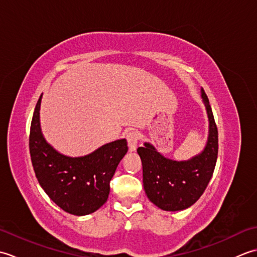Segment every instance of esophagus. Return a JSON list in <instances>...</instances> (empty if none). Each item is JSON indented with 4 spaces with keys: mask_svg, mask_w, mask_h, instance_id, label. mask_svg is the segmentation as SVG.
<instances>
[{
    "mask_svg": "<svg viewBox=\"0 0 257 257\" xmlns=\"http://www.w3.org/2000/svg\"><path fill=\"white\" fill-rule=\"evenodd\" d=\"M127 141L129 146V151H136L139 143V136L137 132H130L127 134Z\"/></svg>",
    "mask_w": 257,
    "mask_h": 257,
    "instance_id": "34e87169",
    "label": "esophagus"
}]
</instances>
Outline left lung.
<instances>
[{
  "label": "left lung",
  "instance_id": "8db88e82",
  "mask_svg": "<svg viewBox=\"0 0 257 257\" xmlns=\"http://www.w3.org/2000/svg\"><path fill=\"white\" fill-rule=\"evenodd\" d=\"M201 97L209 119V135L204 149L189 160L177 161L162 156L145 143L137 149L143 162L144 188L148 199L165 211L188 209L203 194L217 159V128L203 88Z\"/></svg>",
  "mask_w": 257,
  "mask_h": 257
}]
</instances>
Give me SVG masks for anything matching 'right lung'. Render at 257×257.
<instances>
[{"mask_svg": "<svg viewBox=\"0 0 257 257\" xmlns=\"http://www.w3.org/2000/svg\"><path fill=\"white\" fill-rule=\"evenodd\" d=\"M42 96L33 113L30 134V154L36 178L62 210L78 216L90 214L108 199L110 180L128 151L127 140L111 141L81 157L61 154L47 143L42 133Z\"/></svg>", "mask_w": 257, "mask_h": 257, "instance_id": "add662e5", "label": "right lung"}]
</instances>
